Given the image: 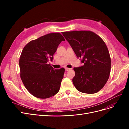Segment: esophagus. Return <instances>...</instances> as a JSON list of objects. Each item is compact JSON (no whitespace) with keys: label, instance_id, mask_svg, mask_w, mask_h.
Returning a JSON list of instances; mask_svg holds the SVG:
<instances>
[{"label":"esophagus","instance_id":"34e87169","mask_svg":"<svg viewBox=\"0 0 129 129\" xmlns=\"http://www.w3.org/2000/svg\"><path fill=\"white\" fill-rule=\"evenodd\" d=\"M65 71H68L70 70L71 69H69V68H67V67H66V68H65Z\"/></svg>","mask_w":129,"mask_h":129}]
</instances>
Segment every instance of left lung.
Instances as JSON below:
<instances>
[{
	"mask_svg": "<svg viewBox=\"0 0 129 129\" xmlns=\"http://www.w3.org/2000/svg\"><path fill=\"white\" fill-rule=\"evenodd\" d=\"M62 34L84 63L74 68V85L83 93L98 92L109 79L111 66L110 54L104 40L91 31H66Z\"/></svg>",
	"mask_w": 129,
	"mask_h": 129,
	"instance_id": "1",
	"label": "left lung"
}]
</instances>
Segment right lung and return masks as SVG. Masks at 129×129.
I'll list each match as a JSON object with an SVG mask.
<instances>
[{
	"label": "right lung",
	"instance_id": "add662e5",
	"mask_svg": "<svg viewBox=\"0 0 129 129\" xmlns=\"http://www.w3.org/2000/svg\"><path fill=\"white\" fill-rule=\"evenodd\" d=\"M65 39L60 33H51L27 43L19 59L20 75L28 91L37 98L46 99L56 94L65 69L54 70L47 63L52 60L57 47Z\"/></svg>",
	"mask_w": 129,
	"mask_h": 129
}]
</instances>
